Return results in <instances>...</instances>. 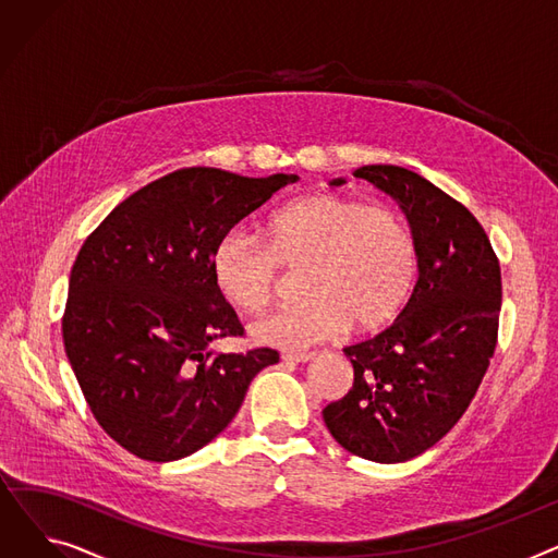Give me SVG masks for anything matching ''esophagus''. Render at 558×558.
Listing matches in <instances>:
<instances>
[{"label": "esophagus", "instance_id": "1", "mask_svg": "<svg viewBox=\"0 0 558 558\" xmlns=\"http://www.w3.org/2000/svg\"><path fill=\"white\" fill-rule=\"evenodd\" d=\"M310 360H314V353H307V350H291V353H282V362L303 364V362H310Z\"/></svg>", "mask_w": 558, "mask_h": 558}]
</instances>
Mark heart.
<instances>
[{"label": "heart", "instance_id": "b5f03b06", "mask_svg": "<svg viewBox=\"0 0 558 558\" xmlns=\"http://www.w3.org/2000/svg\"><path fill=\"white\" fill-rule=\"evenodd\" d=\"M259 239L228 230L210 253L219 294L242 312H262L282 271H299L305 296L253 326L271 345L320 341L341 328L371 332L389 324L416 278V240L404 217L343 194H307L264 219Z\"/></svg>", "mask_w": 558, "mask_h": 558}]
</instances>
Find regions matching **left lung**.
<instances>
[{"instance_id":"obj_1","label":"left lung","mask_w":558,"mask_h":558,"mask_svg":"<svg viewBox=\"0 0 558 558\" xmlns=\"http://www.w3.org/2000/svg\"><path fill=\"white\" fill-rule=\"evenodd\" d=\"M353 175L398 201L416 240L418 282L385 332L343 348L355 383L324 421L348 452L402 463L441 441L482 385L502 307L500 262L471 210L423 175L396 165Z\"/></svg>"}]
</instances>
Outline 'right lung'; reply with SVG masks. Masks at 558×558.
<instances>
[{"mask_svg": "<svg viewBox=\"0 0 558 558\" xmlns=\"http://www.w3.org/2000/svg\"><path fill=\"white\" fill-rule=\"evenodd\" d=\"M294 173L246 179L215 167L171 171L144 185L85 240L70 276L63 341L104 432L146 461L208 446L240 412L271 348L215 353L242 337L210 276L215 242Z\"/></svg>", "mask_w": 558, "mask_h": 558, "instance_id": "right-lung-1", "label": "right lung"}]
</instances>
